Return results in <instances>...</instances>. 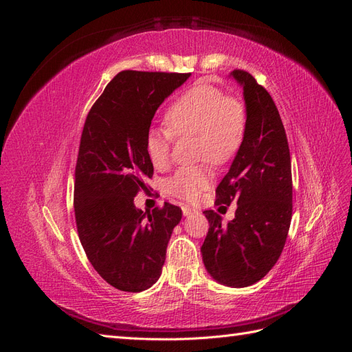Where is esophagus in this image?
Returning <instances> with one entry per match:
<instances>
[{
	"label": "esophagus",
	"mask_w": 352,
	"mask_h": 352,
	"mask_svg": "<svg viewBox=\"0 0 352 352\" xmlns=\"http://www.w3.org/2000/svg\"><path fill=\"white\" fill-rule=\"evenodd\" d=\"M182 212H184V216H192V214H197V210L195 208H192V207H189V206H184L182 207Z\"/></svg>",
	"instance_id": "34e87169"
}]
</instances>
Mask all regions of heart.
<instances>
[{
  "label": "heart",
  "mask_w": 352,
  "mask_h": 352,
  "mask_svg": "<svg viewBox=\"0 0 352 352\" xmlns=\"http://www.w3.org/2000/svg\"><path fill=\"white\" fill-rule=\"evenodd\" d=\"M166 127H150L145 135V151L154 167L162 168L170 160V150L177 136L197 135L199 160L225 164L238 154L248 129L245 104L216 85L199 82L168 105ZM211 185V170L201 164L182 167L166 182L170 195L195 201Z\"/></svg>",
  "instance_id": "b5f03b06"
}]
</instances>
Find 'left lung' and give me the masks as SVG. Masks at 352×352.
Segmentation results:
<instances>
[{
    "label": "left lung",
    "instance_id": "8db88e82",
    "mask_svg": "<svg viewBox=\"0 0 352 352\" xmlns=\"http://www.w3.org/2000/svg\"><path fill=\"white\" fill-rule=\"evenodd\" d=\"M243 88L248 129L228 175L216 189V204L238 206L235 219L221 225L216 211L201 247L212 279L232 287L261 280L283 251L292 217L291 154L278 107L245 70L230 73Z\"/></svg>",
    "mask_w": 352,
    "mask_h": 352
}]
</instances>
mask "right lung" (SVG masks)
<instances>
[{"label": "right lung", "instance_id": "obj_1", "mask_svg": "<svg viewBox=\"0 0 352 352\" xmlns=\"http://www.w3.org/2000/svg\"><path fill=\"white\" fill-rule=\"evenodd\" d=\"M190 73H117L89 110L74 170V217L85 254L101 278L124 292L151 287L182 210L164 202L144 212L133 198L154 167L145 135L160 105Z\"/></svg>", "mask_w": 352, "mask_h": 352}]
</instances>
